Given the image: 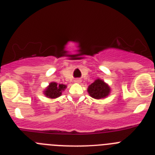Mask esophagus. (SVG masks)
Masks as SVG:
<instances>
[{
  "label": "esophagus",
  "instance_id": "1",
  "mask_svg": "<svg viewBox=\"0 0 155 155\" xmlns=\"http://www.w3.org/2000/svg\"><path fill=\"white\" fill-rule=\"evenodd\" d=\"M74 82H75V83H79L81 82V79H76L74 80Z\"/></svg>",
  "mask_w": 155,
  "mask_h": 155
}]
</instances>
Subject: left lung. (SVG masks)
<instances>
[{
    "label": "left lung",
    "mask_w": 155,
    "mask_h": 155,
    "mask_svg": "<svg viewBox=\"0 0 155 155\" xmlns=\"http://www.w3.org/2000/svg\"><path fill=\"white\" fill-rule=\"evenodd\" d=\"M90 96L95 99L105 98L110 93V88L100 79H97L88 87Z\"/></svg>",
    "instance_id": "left-lung-1"
}]
</instances>
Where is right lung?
Instances as JSON below:
<instances>
[{
    "label": "right lung",
    "mask_w": 155,
    "mask_h": 155,
    "mask_svg": "<svg viewBox=\"0 0 155 155\" xmlns=\"http://www.w3.org/2000/svg\"><path fill=\"white\" fill-rule=\"evenodd\" d=\"M66 88V86L63 84H58L57 83H51L49 86L45 89L44 91V94L48 98L55 99L60 97L62 95V92Z\"/></svg>",
    "instance_id": "add662e5"
}]
</instances>
